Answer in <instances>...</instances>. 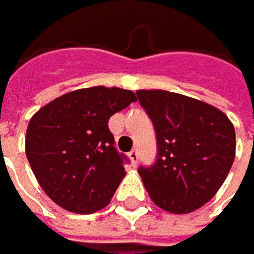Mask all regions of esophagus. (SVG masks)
<instances>
[{
    "label": "esophagus",
    "mask_w": 254,
    "mask_h": 254,
    "mask_svg": "<svg viewBox=\"0 0 254 254\" xmlns=\"http://www.w3.org/2000/svg\"><path fill=\"white\" fill-rule=\"evenodd\" d=\"M128 158L131 160L133 164H137V161H139V152L136 149H133L131 152H128Z\"/></svg>",
    "instance_id": "34e87169"
}]
</instances>
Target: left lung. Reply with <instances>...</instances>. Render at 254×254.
Here are the masks:
<instances>
[{"instance_id": "8db88e82", "label": "left lung", "mask_w": 254, "mask_h": 254, "mask_svg": "<svg viewBox=\"0 0 254 254\" xmlns=\"http://www.w3.org/2000/svg\"><path fill=\"white\" fill-rule=\"evenodd\" d=\"M157 137L154 164L137 169L151 199L185 214L210 201L235 158V130L211 105L164 90L136 91Z\"/></svg>"}]
</instances>
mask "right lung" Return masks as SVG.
<instances>
[{"mask_svg": "<svg viewBox=\"0 0 254 254\" xmlns=\"http://www.w3.org/2000/svg\"><path fill=\"white\" fill-rule=\"evenodd\" d=\"M136 102L118 87L81 88L41 108L26 130V157L44 192L69 211L106 207L130 160L115 148L109 118Z\"/></svg>", "mask_w": 254, "mask_h": 254, "instance_id": "add662e5", "label": "right lung"}]
</instances>
